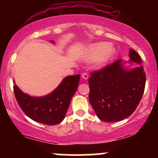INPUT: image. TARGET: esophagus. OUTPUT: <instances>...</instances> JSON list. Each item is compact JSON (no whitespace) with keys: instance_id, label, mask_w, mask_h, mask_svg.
<instances>
[{"instance_id":"esophagus-1","label":"esophagus","mask_w":158,"mask_h":158,"mask_svg":"<svg viewBox=\"0 0 158 158\" xmlns=\"http://www.w3.org/2000/svg\"><path fill=\"white\" fill-rule=\"evenodd\" d=\"M81 77L84 79H88V74L87 73H83L82 75H81Z\"/></svg>"}]
</instances>
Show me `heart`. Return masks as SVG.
I'll use <instances>...</instances> for the list:
<instances>
[{"mask_svg":"<svg viewBox=\"0 0 158 158\" xmlns=\"http://www.w3.org/2000/svg\"><path fill=\"white\" fill-rule=\"evenodd\" d=\"M110 46L108 42H99L90 45L85 55V60L87 61L97 60L96 67L97 68H104L111 60L115 52L114 49Z\"/></svg>","mask_w":158,"mask_h":158,"instance_id":"obj_1","label":"heart"}]
</instances>
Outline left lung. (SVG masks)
<instances>
[{
	"label": "left lung",
	"instance_id": "8db88e82",
	"mask_svg": "<svg viewBox=\"0 0 158 158\" xmlns=\"http://www.w3.org/2000/svg\"><path fill=\"white\" fill-rule=\"evenodd\" d=\"M131 62L137 68L127 70L117 60L90 73L88 79L89 102L98 118L105 122H118L129 117L138 106L144 93L146 73L140 56L129 50Z\"/></svg>",
	"mask_w": 158,
	"mask_h": 158
}]
</instances>
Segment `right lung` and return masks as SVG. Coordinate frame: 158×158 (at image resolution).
I'll list each match as a JSON object with an SVG mask.
<instances>
[{
  "label": "right lung",
  "mask_w": 158,
  "mask_h": 158,
  "mask_svg": "<svg viewBox=\"0 0 158 158\" xmlns=\"http://www.w3.org/2000/svg\"><path fill=\"white\" fill-rule=\"evenodd\" d=\"M79 79V74L67 77L56 89L44 97H30L16 85L13 86L14 94L18 104L27 117L37 123L52 126L64 119L70 100L77 90Z\"/></svg>",
  "instance_id": "1"
}]
</instances>
